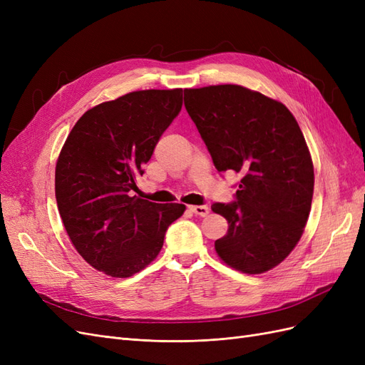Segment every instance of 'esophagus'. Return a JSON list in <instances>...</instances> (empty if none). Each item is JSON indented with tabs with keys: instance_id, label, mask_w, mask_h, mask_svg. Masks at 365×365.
<instances>
[{
	"instance_id": "obj_1",
	"label": "esophagus",
	"mask_w": 365,
	"mask_h": 365,
	"mask_svg": "<svg viewBox=\"0 0 365 365\" xmlns=\"http://www.w3.org/2000/svg\"><path fill=\"white\" fill-rule=\"evenodd\" d=\"M189 208L190 212L195 213L196 216H207L210 212V208L207 205H190Z\"/></svg>"
}]
</instances>
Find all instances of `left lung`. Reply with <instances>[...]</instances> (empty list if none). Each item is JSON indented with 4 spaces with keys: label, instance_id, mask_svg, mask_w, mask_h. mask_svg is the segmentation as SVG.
<instances>
[{
    "label": "left lung",
    "instance_id": "left-lung-1",
    "mask_svg": "<svg viewBox=\"0 0 365 365\" xmlns=\"http://www.w3.org/2000/svg\"><path fill=\"white\" fill-rule=\"evenodd\" d=\"M184 105L217 172L242 176L233 202L212 205L228 220L217 256L247 274L272 269L311 212L314 164L300 126L283 103L240 85L184 90Z\"/></svg>",
    "mask_w": 365,
    "mask_h": 365
}]
</instances>
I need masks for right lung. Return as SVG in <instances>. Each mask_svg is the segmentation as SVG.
<instances>
[{"label":"right lung","instance_id":"right-lung-1","mask_svg":"<svg viewBox=\"0 0 365 365\" xmlns=\"http://www.w3.org/2000/svg\"><path fill=\"white\" fill-rule=\"evenodd\" d=\"M181 106V88L129 93L88 109L65 141L54 176L59 215L77 252L97 271L125 279L146 268L182 216V204L130 196Z\"/></svg>","mask_w":365,"mask_h":365}]
</instances>
